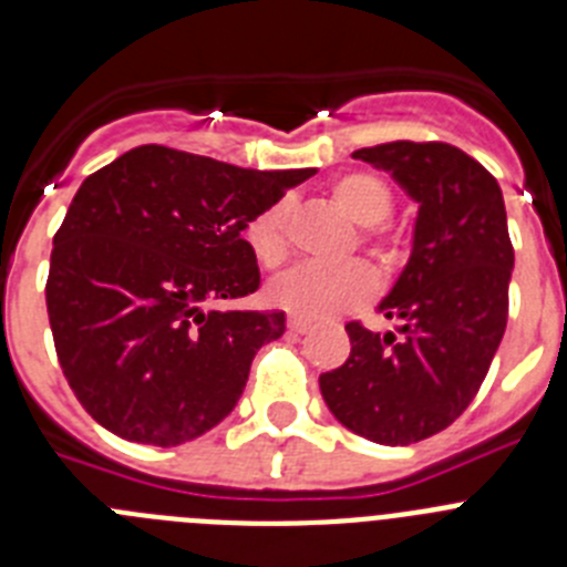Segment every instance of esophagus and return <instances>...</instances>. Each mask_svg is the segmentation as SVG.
<instances>
[{"instance_id":"obj_1","label":"esophagus","mask_w":567,"mask_h":567,"mask_svg":"<svg viewBox=\"0 0 567 567\" xmlns=\"http://www.w3.org/2000/svg\"><path fill=\"white\" fill-rule=\"evenodd\" d=\"M287 327H289V332H295V334H303V332H309V320H303V318H289L287 320Z\"/></svg>"}]
</instances>
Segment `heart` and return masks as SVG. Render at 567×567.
Here are the masks:
<instances>
[{
  "label": "heart",
  "mask_w": 567,
  "mask_h": 567,
  "mask_svg": "<svg viewBox=\"0 0 567 567\" xmlns=\"http://www.w3.org/2000/svg\"><path fill=\"white\" fill-rule=\"evenodd\" d=\"M329 202L352 224H358L360 247L378 258V264L392 267L400 258L403 235L389 221L394 193L383 175L372 169H349L334 175L327 184ZM289 202L267 204L252 215L244 227V240L260 267H280L289 255ZM374 272L360 260L340 267H315L300 264L278 275L267 287V298L275 307L287 309L298 318H332L363 307L374 295Z\"/></svg>",
  "instance_id": "heart-1"
}]
</instances>
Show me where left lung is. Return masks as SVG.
<instances>
[{"label":"left lung","mask_w":567,"mask_h":567,"mask_svg":"<svg viewBox=\"0 0 567 567\" xmlns=\"http://www.w3.org/2000/svg\"><path fill=\"white\" fill-rule=\"evenodd\" d=\"M420 204L412 258L380 312L403 338L352 320V352L320 374L329 412L354 434L409 445L443 432L480 392L508 320L514 247L497 178L445 142L354 150Z\"/></svg>","instance_id":"1"}]
</instances>
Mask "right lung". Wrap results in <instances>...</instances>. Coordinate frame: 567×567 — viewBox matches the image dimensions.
Segmentation results:
<instances>
[{"label": "right lung", "mask_w": 567, "mask_h": 567, "mask_svg": "<svg viewBox=\"0 0 567 567\" xmlns=\"http://www.w3.org/2000/svg\"><path fill=\"white\" fill-rule=\"evenodd\" d=\"M315 169H244L144 144L84 178L53 235L44 298L79 403L133 443L182 445L238 403L284 312L221 303L252 295L244 227Z\"/></svg>", "instance_id": "1"}]
</instances>
